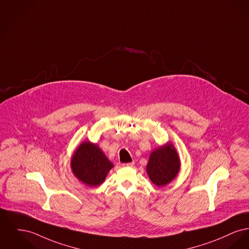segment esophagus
Returning <instances> with one entry per match:
<instances>
[{"instance_id":"34e87169","label":"esophagus","mask_w":249,"mask_h":249,"mask_svg":"<svg viewBox=\"0 0 249 249\" xmlns=\"http://www.w3.org/2000/svg\"><path fill=\"white\" fill-rule=\"evenodd\" d=\"M122 165H123V166H126V167H132V166L134 165V161H132V162H128V163H123Z\"/></svg>"}]
</instances>
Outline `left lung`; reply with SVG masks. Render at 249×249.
I'll use <instances>...</instances> for the list:
<instances>
[{"label": "left lung", "mask_w": 249, "mask_h": 249, "mask_svg": "<svg viewBox=\"0 0 249 249\" xmlns=\"http://www.w3.org/2000/svg\"><path fill=\"white\" fill-rule=\"evenodd\" d=\"M146 174L153 184L163 187L169 184L180 170V160L171 142L155 148L149 155Z\"/></svg>", "instance_id": "left-lung-1"}]
</instances>
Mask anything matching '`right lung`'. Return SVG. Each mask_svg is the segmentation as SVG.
Instances as JSON below:
<instances>
[{"instance_id": "right-lung-1", "label": "right lung", "mask_w": 249, "mask_h": 249, "mask_svg": "<svg viewBox=\"0 0 249 249\" xmlns=\"http://www.w3.org/2000/svg\"><path fill=\"white\" fill-rule=\"evenodd\" d=\"M113 167V162L106 157L101 147L89 141H84L77 146L71 159L73 175L89 187L103 184Z\"/></svg>"}]
</instances>
